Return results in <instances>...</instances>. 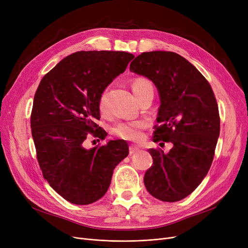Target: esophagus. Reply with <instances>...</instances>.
<instances>
[{"label":"esophagus","mask_w":248,"mask_h":248,"mask_svg":"<svg viewBox=\"0 0 248 248\" xmlns=\"http://www.w3.org/2000/svg\"><path fill=\"white\" fill-rule=\"evenodd\" d=\"M140 151V149L136 146H131L129 147V155H133V154H136Z\"/></svg>","instance_id":"esophagus-1"}]
</instances>
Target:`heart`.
Wrapping results in <instances>:
<instances>
[{"instance_id":"obj_1","label":"heart","mask_w":248,"mask_h":248,"mask_svg":"<svg viewBox=\"0 0 248 248\" xmlns=\"http://www.w3.org/2000/svg\"><path fill=\"white\" fill-rule=\"evenodd\" d=\"M133 93H138L140 91L144 90L149 87H153L151 82L147 80L146 78H137L133 82ZM106 108V94H102L99 99V108L101 110ZM146 126V124L144 122H133V123H123L117 124L113 132L114 134L122 139L127 140H138L141 138V129H144Z\"/></svg>"}]
</instances>
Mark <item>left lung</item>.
<instances>
[{
  "label": "left lung",
  "instance_id": "1",
  "mask_svg": "<svg viewBox=\"0 0 248 248\" xmlns=\"http://www.w3.org/2000/svg\"><path fill=\"white\" fill-rule=\"evenodd\" d=\"M129 70L157 87L161 125L153 140L173 146L168 153L149 150L154 163L145 174V186L161 201H180L200 185L213 161L220 133L213 90L193 64L170 51L144 52L132 61Z\"/></svg>",
  "mask_w": 248,
  "mask_h": 248
}]
</instances>
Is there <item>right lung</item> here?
Returning <instances> with one entry per match:
<instances>
[{"label": "right lung", "mask_w": 248, "mask_h": 248, "mask_svg": "<svg viewBox=\"0 0 248 248\" xmlns=\"http://www.w3.org/2000/svg\"><path fill=\"white\" fill-rule=\"evenodd\" d=\"M134 54L78 51L63 58L39 84L31 113L32 137L43 177L65 200L88 205L107 193L114 168L128 155L124 140L84 148L88 134L102 140L99 99Z\"/></svg>", "instance_id": "add662e5"}]
</instances>
